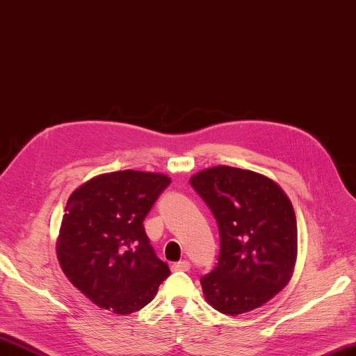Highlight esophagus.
<instances>
[{
    "mask_svg": "<svg viewBox=\"0 0 356 356\" xmlns=\"http://www.w3.org/2000/svg\"><path fill=\"white\" fill-rule=\"evenodd\" d=\"M189 267H191V264H189L186 259H181L179 262L172 264V270L175 271H188Z\"/></svg>",
    "mask_w": 356,
    "mask_h": 356,
    "instance_id": "obj_1",
    "label": "esophagus"
}]
</instances>
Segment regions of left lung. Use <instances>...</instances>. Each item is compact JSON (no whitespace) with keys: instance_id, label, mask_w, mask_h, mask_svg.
Returning a JSON list of instances; mask_svg holds the SVG:
<instances>
[{"instance_id":"1","label":"left lung","mask_w":356,"mask_h":356,"mask_svg":"<svg viewBox=\"0 0 356 356\" xmlns=\"http://www.w3.org/2000/svg\"><path fill=\"white\" fill-rule=\"evenodd\" d=\"M189 184L208 203L220 230L218 264L200 279L206 302L227 316L262 307L294 271L291 200L273 179L227 165L198 171Z\"/></svg>"}]
</instances>
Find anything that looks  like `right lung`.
<instances>
[{
  "mask_svg": "<svg viewBox=\"0 0 356 356\" xmlns=\"http://www.w3.org/2000/svg\"><path fill=\"white\" fill-rule=\"evenodd\" d=\"M170 184L162 172L124 170L95 176L70 195L57 259L70 282L98 308L120 316L143 309L170 276L143 225Z\"/></svg>",
  "mask_w": 356,
  "mask_h": 356,
  "instance_id": "1",
  "label": "right lung"
}]
</instances>
